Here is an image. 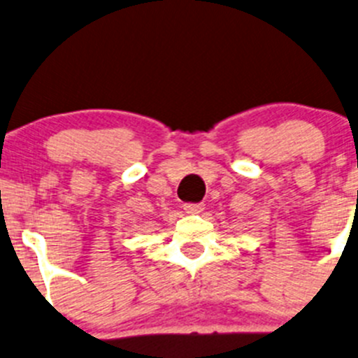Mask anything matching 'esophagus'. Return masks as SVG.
Returning a JSON list of instances; mask_svg holds the SVG:
<instances>
[{
	"mask_svg": "<svg viewBox=\"0 0 358 358\" xmlns=\"http://www.w3.org/2000/svg\"><path fill=\"white\" fill-rule=\"evenodd\" d=\"M183 209L189 215H199V213L204 211V204L202 202H199V204H183Z\"/></svg>",
	"mask_w": 358,
	"mask_h": 358,
	"instance_id": "34e87169",
	"label": "esophagus"
}]
</instances>
